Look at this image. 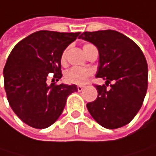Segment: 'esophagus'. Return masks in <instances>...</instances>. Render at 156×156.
<instances>
[{
	"label": "esophagus",
	"instance_id": "1",
	"mask_svg": "<svg viewBox=\"0 0 156 156\" xmlns=\"http://www.w3.org/2000/svg\"><path fill=\"white\" fill-rule=\"evenodd\" d=\"M83 90H84L83 86H77V90H79V91H82Z\"/></svg>",
	"mask_w": 156,
	"mask_h": 156
}]
</instances>
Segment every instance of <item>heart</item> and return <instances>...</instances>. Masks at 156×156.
<instances>
[{
	"instance_id": "b5f03b06",
	"label": "heart",
	"mask_w": 156,
	"mask_h": 156,
	"mask_svg": "<svg viewBox=\"0 0 156 156\" xmlns=\"http://www.w3.org/2000/svg\"><path fill=\"white\" fill-rule=\"evenodd\" d=\"M91 47H94L91 44H86L83 47V50L85 53L88 52V50ZM66 55H67V50H65L61 55V62L63 65L66 64ZM92 71L89 68H84V67H72L68 69L66 74L65 77L66 80L68 83L71 84H76V85H83L87 82L89 77L91 76Z\"/></svg>"
}]
</instances>
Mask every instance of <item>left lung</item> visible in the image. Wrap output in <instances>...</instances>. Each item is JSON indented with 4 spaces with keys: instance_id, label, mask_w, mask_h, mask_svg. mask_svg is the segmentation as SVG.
Masks as SVG:
<instances>
[{
    "instance_id": "1",
    "label": "left lung",
    "mask_w": 156,
    "mask_h": 156,
    "mask_svg": "<svg viewBox=\"0 0 156 156\" xmlns=\"http://www.w3.org/2000/svg\"><path fill=\"white\" fill-rule=\"evenodd\" d=\"M99 51L97 77L105 85H96L98 96L87 104L88 111L102 127L109 129L123 127L140 109L148 87V66L140 47L115 30L83 32L80 36ZM114 84L107 89L106 86Z\"/></svg>"
}]
</instances>
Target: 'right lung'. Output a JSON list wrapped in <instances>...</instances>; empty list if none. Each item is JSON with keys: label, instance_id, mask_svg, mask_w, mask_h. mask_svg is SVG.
Returning <instances> with one entry per match:
<instances>
[{"label": "right lung", "instance_id": "1", "mask_svg": "<svg viewBox=\"0 0 156 156\" xmlns=\"http://www.w3.org/2000/svg\"><path fill=\"white\" fill-rule=\"evenodd\" d=\"M80 32L41 30L19 41L3 69L7 100L15 114L27 125L46 129L63 113L66 99L76 85L47 84L49 75L62 77L61 55Z\"/></svg>", "mask_w": 156, "mask_h": 156}]
</instances>
